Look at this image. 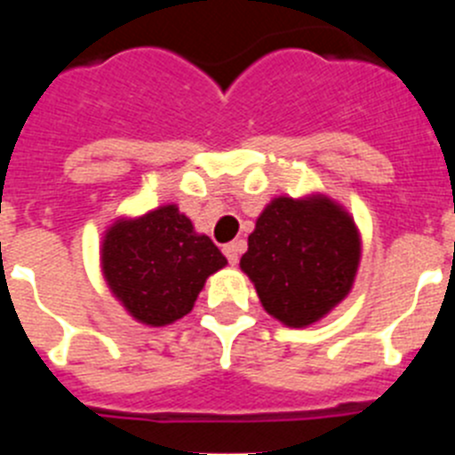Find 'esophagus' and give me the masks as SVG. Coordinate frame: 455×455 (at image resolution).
<instances>
[{"label": "esophagus", "instance_id": "obj_1", "mask_svg": "<svg viewBox=\"0 0 455 455\" xmlns=\"http://www.w3.org/2000/svg\"><path fill=\"white\" fill-rule=\"evenodd\" d=\"M223 252H225V257H228V262L235 267V264L239 262V255L243 252V241H232V243H225Z\"/></svg>", "mask_w": 455, "mask_h": 455}]
</instances>
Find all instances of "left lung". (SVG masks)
Instances as JSON below:
<instances>
[{"label": "left lung", "instance_id": "1", "mask_svg": "<svg viewBox=\"0 0 455 455\" xmlns=\"http://www.w3.org/2000/svg\"><path fill=\"white\" fill-rule=\"evenodd\" d=\"M360 262L355 223L328 198H275L248 236L241 268L264 309L300 328L348 293Z\"/></svg>", "mask_w": 455, "mask_h": 455}]
</instances>
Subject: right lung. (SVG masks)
<instances>
[{
  "instance_id": "1",
  "label": "right lung",
  "mask_w": 455,
  "mask_h": 455,
  "mask_svg": "<svg viewBox=\"0 0 455 455\" xmlns=\"http://www.w3.org/2000/svg\"><path fill=\"white\" fill-rule=\"evenodd\" d=\"M228 259L209 236L196 235L175 204L136 220H120L102 243L111 291L134 319L164 325L188 315L204 280Z\"/></svg>"
}]
</instances>
